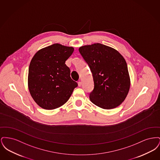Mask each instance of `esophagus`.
<instances>
[{"instance_id":"34e87169","label":"esophagus","mask_w":160,"mask_h":160,"mask_svg":"<svg viewBox=\"0 0 160 160\" xmlns=\"http://www.w3.org/2000/svg\"><path fill=\"white\" fill-rule=\"evenodd\" d=\"M82 82H78V86H79V87H80L81 86H82Z\"/></svg>"}]
</instances>
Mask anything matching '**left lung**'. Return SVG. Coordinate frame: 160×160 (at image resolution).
<instances>
[{
    "mask_svg": "<svg viewBox=\"0 0 160 160\" xmlns=\"http://www.w3.org/2000/svg\"><path fill=\"white\" fill-rule=\"evenodd\" d=\"M91 71L94 88L89 98L104 109L119 106L127 96L130 79L127 62L114 48L99 43L78 49Z\"/></svg>",
    "mask_w": 160,
    "mask_h": 160,
    "instance_id": "1",
    "label": "left lung"
}]
</instances>
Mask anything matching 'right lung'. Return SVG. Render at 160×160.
Wrapping results in <instances>:
<instances>
[{"label": "right lung", "mask_w": 160, "mask_h": 160, "mask_svg": "<svg viewBox=\"0 0 160 160\" xmlns=\"http://www.w3.org/2000/svg\"><path fill=\"white\" fill-rule=\"evenodd\" d=\"M74 50L72 47L54 44L39 50L32 59L29 90L33 99L42 108L53 110L62 106L77 87L65 64Z\"/></svg>", "instance_id": "right-lung-1"}]
</instances>
